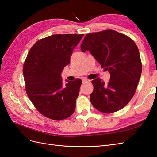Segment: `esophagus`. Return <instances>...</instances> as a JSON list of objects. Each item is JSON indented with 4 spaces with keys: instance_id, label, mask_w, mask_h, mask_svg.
<instances>
[{
    "instance_id": "1",
    "label": "esophagus",
    "mask_w": 157,
    "mask_h": 157,
    "mask_svg": "<svg viewBox=\"0 0 157 157\" xmlns=\"http://www.w3.org/2000/svg\"><path fill=\"white\" fill-rule=\"evenodd\" d=\"M82 82L83 83H89V82H90V80L87 79V78H83L82 79Z\"/></svg>"
}]
</instances>
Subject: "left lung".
<instances>
[{
	"instance_id": "left-lung-1",
	"label": "left lung",
	"mask_w": 157,
	"mask_h": 157,
	"mask_svg": "<svg viewBox=\"0 0 157 157\" xmlns=\"http://www.w3.org/2000/svg\"><path fill=\"white\" fill-rule=\"evenodd\" d=\"M110 74L105 83L100 78L92 80V105L104 113L123 109L133 97L141 78L142 64L136 43L127 35L106 29L87 34L81 44Z\"/></svg>"
}]
</instances>
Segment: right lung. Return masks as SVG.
Here are the masks:
<instances>
[{"instance_id":"1","label":"right lung","mask_w":157,"mask_h":157,"mask_svg":"<svg viewBox=\"0 0 157 157\" xmlns=\"http://www.w3.org/2000/svg\"><path fill=\"white\" fill-rule=\"evenodd\" d=\"M83 34H56L39 40L29 50L23 66L25 89L40 113L54 120L74 113L82 80L62 84L60 76L70 64L74 48Z\"/></svg>"}]
</instances>
